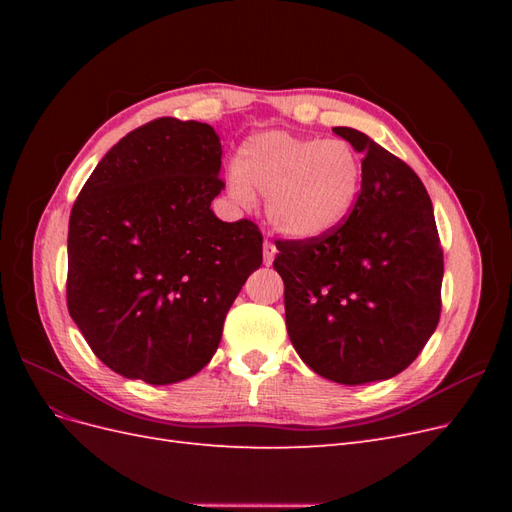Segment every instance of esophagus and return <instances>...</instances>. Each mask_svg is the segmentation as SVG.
<instances>
[{"label":"esophagus","mask_w":512,"mask_h":512,"mask_svg":"<svg viewBox=\"0 0 512 512\" xmlns=\"http://www.w3.org/2000/svg\"><path fill=\"white\" fill-rule=\"evenodd\" d=\"M275 254H277V247L271 241H265V245H262V256H265V265H271V262L275 260Z\"/></svg>","instance_id":"obj_1"}]
</instances>
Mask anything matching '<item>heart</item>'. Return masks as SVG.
Segmentation results:
<instances>
[{
    "label": "heart",
    "mask_w": 512,
    "mask_h": 512,
    "mask_svg": "<svg viewBox=\"0 0 512 512\" xmlns=\"http://www.w3.org/2000/svg\"><path fill=\"white\" fill-rule=\"evenodd\" d=\"M363 175V156L342 138L271 130L243 143L228 188L243 205L252 203V192L267 194L271 226L288 239L309 241L348 220Z\"/></svg>",
    "instance_id": "1"
}]
</instances>
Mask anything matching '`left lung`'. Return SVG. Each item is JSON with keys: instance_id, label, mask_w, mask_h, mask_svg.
<instances>
[{"instance_id": "obj_1", "label": "left lung", "mask_w": 512, "mask_h": 512, "mask_svg": "<svg viewBox=\"0 0 512 512\" xmlns=\"http://www.w3.org/2000/svg\"><path fill=\"white\" fill-rule=\"evenodd\" d=\"M363 153V190L348 220L309 241H275L286 329L318 376L389 380L436 331L444 256L431 198L414 170L359 130L333 128Z\"/></svg>"}]
</instances>
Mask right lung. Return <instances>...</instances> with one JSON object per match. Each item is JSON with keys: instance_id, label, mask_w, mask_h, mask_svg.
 <instances>
[{"instance_id": "obj_1", "label": "right lung", "mask_w": 512, "mask_h": 512, "mask_svg": "<svg viewBox=\"0 0 512 512\" xmlns=\"http://www.w3.org/2000/svg\"><path fill=\"white\" fill-rule=\"evenodd\" d=\"M220 136L153 119L106 153L68 228V312L117 374L173 384L203 369L232 301L262 265L254 222H222Z\"/></svg>"}]
</instances>
